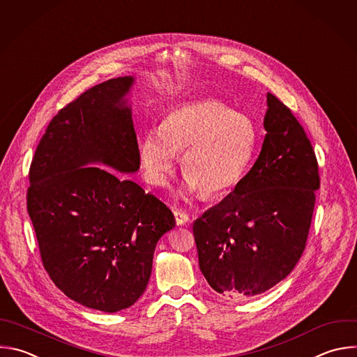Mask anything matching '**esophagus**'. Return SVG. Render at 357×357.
Here are the masks:
<instances>
[{
  "label": "esophagus",
  "mask_w": 357,
  "mask_h": 357,
  "mask_svg": "<svg viewBox=\"0 0 357 357\" xmlns=\"http://www.w3.org/2000/svg\"><path fill=\"white\" fill-rule=\"evenodd\" d=\"M174 214H175V220H176V224H178V225H185V224L189 222V215H188L183 210L175 208V210H174Z\"/></svg>",
  "instance_id": "1"
}]
</instances>
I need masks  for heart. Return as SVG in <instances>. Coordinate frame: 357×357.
I'll list each match as a JSON object with an SVG mask.
<instances>
[{
	"mask_svg": "<svg viewBox=\"0 0 357 357\" xmlns=\"http://www.w3.org/2000/svg\"><path fill=\"white\" fill-rule=\"evenodd\" d=\"M258 130L252 119L232 112L215 99H203L172 109L161 128L144 133L139 154L150 183L165 186L176 154L189 192L220 196L238 183L257 149Z\"/></svg>",
	"mask_w": 357,
	"mask_h": 357,
	"instance_id": "b5f03b06",
	"label": "heart"
}]
</instances>
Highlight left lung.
<instances>
[{
	"mask_svg": "<svg viewBox=\"0 0 357 357\" xmlns=\"http://www.w3.org/2000/svg\"><path fill=\"white\" fill-rule=\"evenodd\" d=\"M264 126L262 150L250 172L193 222L202 273L213 290L234 300L265 293L294 269L319 189L310 139L271 92Z\"/></svg>",
	"mask_w": 357,
	"mask_h": 357,
	"instance_id": "8db88e82",
	"label": "left lung"
}]
</instances>
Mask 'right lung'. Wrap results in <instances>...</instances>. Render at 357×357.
<instances>
[{"label":"right lung","mask_w":357,"mask_h":357,"mask_svg":"<svg viewBox=\"0 0 357 357\" xmlns=\"http://www.w3.org/2000/svg\"><path fill=\"white\" fill-rule=\"evenodd\" d=\"M132 77L95 85L52 119L29 169L26 207L40 258L71 300L99 311L133 305L151 276L154 250L175 227L174 213L121 172L140 168Z\"/></svg>","instance_id":"1"}]
</instances>
